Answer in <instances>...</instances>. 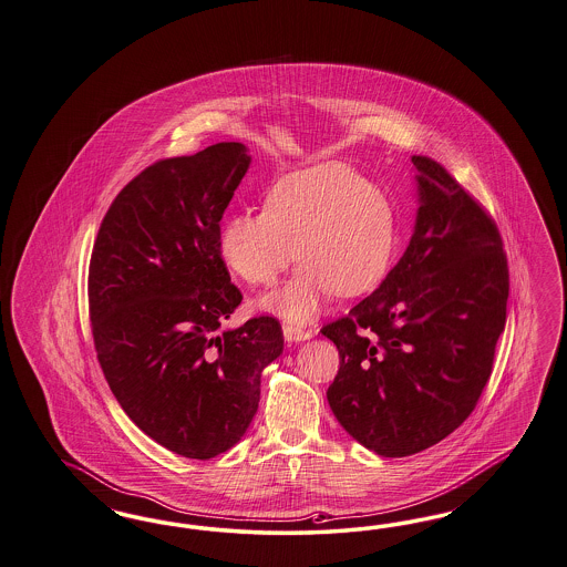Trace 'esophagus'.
<instances>
[{
	"mask_svg": "<svg viewBox=\"0 0 567 567\" xmlns=\"http://www.w3.org/2000/svg\"><path fill=\"white\" fill-rule=\"evenodd\" d=\"M282 333H285V338L289 341L310 340V338L315 336L312 329H306V327L293 324V322H285V324H282Z\"/></svg>",
	"mask_w": 567,
	"mask_h": 567,
	"instance_id": "34e87169",
	"label": "esophagus"
}]
</instances>
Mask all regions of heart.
I'll return each instance as SVG.
<instances>
[{
    "mask_svg": "<svg viewBox=\"0 0 567 567\" xmlns=\"http://www.w3.org/2000/svg\"><path fill=\"white\" fill-rule=\"evenodd\" d=\"M394 213L352 168L322 162L278 177L261 213L229 215L219 231L227 268L249 285H272L295 259L293 278L261 306L291 320L315 317L331 293L371 291L392 261Z\"/></svg>",
    "mask_w": 567,
    "mask_h": 567,
    "instance_id": "b5f03b06",
    "label": "heart"
}]
</instances>
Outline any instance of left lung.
Segmentation results:
<instances>
[{
  "mask_svg": "<svg viewBox=\"0 0 567 567\" xmlns=\"http://www.w3.org/2000/svg\"><path fill=\"white\" fill-rule=\"evenodd\" d=\"M411 162L420 208L408 250L380 289L320 329L341 359L329 405L384 457L424 452L473 413L506 324L498 226L445 166Z\"/></svg>",
  "mask_w": 567,
  "mask_h": 567,
  "instance_id": "8db88e82",
  "label": "left lung"
}]
</instances>
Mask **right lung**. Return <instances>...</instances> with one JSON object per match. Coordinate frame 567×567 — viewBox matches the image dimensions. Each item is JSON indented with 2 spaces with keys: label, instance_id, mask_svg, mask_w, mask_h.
<instances>
[{
  "label": "right lung",
  "instance_id": "obj_1",
  "mask_svg": "<svg viewBox=\"0 0 567 567\" xmlns=\"http://www.w3.org/2000/svg\"><path fill=\"white\" fill-rule=\"evenodd\" d=\"M249 164L234 141L154 162L115 196L92 247L89 312L105 380L141 431L192 460L243 439L261 371L285 346L274 317L221 329L243 293L219 224Z\"/></svg>",
  "mask_w": 567,
  "mask_h": 567
}]
</instances>
